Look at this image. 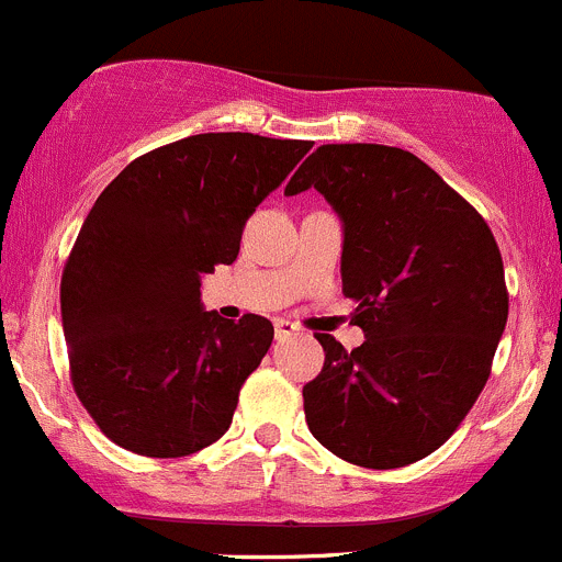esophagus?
Here are the masks:
<instances>
[{"instance_id": "1", "label": "esophagus", "mask_w": 562, "mask_h": 562, "mask_svg": "<svg viewBox=\"0 0 562 562\" xmlns=\"http://www.w3.org/2000/svg\"><path fill=\"white\" fill-rule=\"evenodd\" d=\"M296 331H299V326L293 324V321H285V318H277V321H274V335H277V340H285V337L296 335Z\"/></svg>"}]
</instances>
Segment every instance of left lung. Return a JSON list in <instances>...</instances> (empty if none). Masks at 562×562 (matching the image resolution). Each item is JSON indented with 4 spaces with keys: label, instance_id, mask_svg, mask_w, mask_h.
I'll list each match as a JSON object with an SVG mask.
<instances>
[{
    "label": "left lung",
    "instance_id": "obj_1",
    "mask_svg": "<svg viewBox=\"0 0 562 562\" xmlns=\"http://www.w3.org/2000/svg\"><path fill=\"white\" fill-rule=\"evenodd\" d=\"M318 189L342 220V293L364 342L331 335L304 384L310 434L348 464L395 470L442 448L475 406L508 321L486 220L426 161L386 145H321L285 194Z\"/></svg>",
    "mask_w": 562,
    "mask_h": 562
}]
</instances>
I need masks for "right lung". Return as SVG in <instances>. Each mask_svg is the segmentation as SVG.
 <instances>
[{
  "mask_svg": "<svg viewBox=\"0 0 562 562\" xmlns=\"http://www.w3.org/2000/svg\"><path fill=\"white\" fill-rule=\"evenodd\" d=\"M310 148L194 134L134 159L95 200L63 269L59 310L76 395L114 445L181 459L231 428L274 326L205 313L200 277L236 260L252 211Z\"/></svg>",
  "mask_w": 562,
  "mask_h": 562,
  "instance_id": "right-lung-1",
  "label": "right lung"
}]
</instances>
